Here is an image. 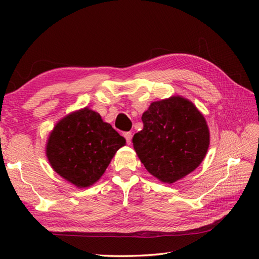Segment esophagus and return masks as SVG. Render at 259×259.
I'll return each mask as SVG.
<instances>
[{"mask_svg": "<svg viewBox=\"0 0 259 259\" xmlns=\"http://www.w3.org/2000/svg\"><path fill=\"white\" fill-rule=\"evenodd\" d=\"M123 137H124L125 140H126V144L130 145L131 144V138H133V134H131V133H124Z\"/></svg>", "mask_w": 259, "mask_h": 259, "instance_id": "1", "label": "esophagus"}]
</instances>
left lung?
<instances>
[{
	"label": "left lung",
	"instance_id": "obj_1",
	"mask_svg": "<svg viewBox=\"0 0 259 259\" xmlns=\"http://www.w3.org/2000/svg\"><path fill=\"white\" fill-rule=\"evenodd\" d=\"M133 138L140 161L162 183L174 184L199 166L209 147V129L195 104L183 97L152 102Z\"/></svg>",
	"mask_w": 259,
	"mask_h": 259
}]
</instances>
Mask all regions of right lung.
I'll list each match as a JSON object with an SVG mask.
<instances>
[{
    "instance_id": "add662e5",
    "label": "right lung",
    "mask_w": 259,
    "mask_h": 259,
    "mask_svg": "<svg viewBox=\"0 0 259 259\" xmlns=\"http://www.w3.org/2000/svg\"><path fill=\"white\" fill-rule=\"evenodd\" d=\"M125 139L100 114L84 108L68 114L54 126L47 144V157L54 171L78 188L101 178Z\"/></svg>"
}]
</instances>
